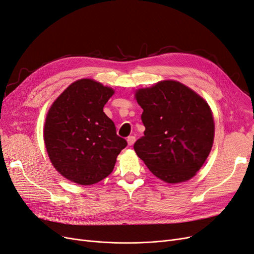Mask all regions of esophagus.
Here are the masks:
<instances>
[{
    "mask_svg": "<svg viewBox=\"0 0 254 254\" xmlns=\"http://www.w3.org/2000/svg\"><path fill=\"white\" fill-rule=\"evenodd\" d=\"M135 140H136V138L134 137V136H129V137H127V144L130 146V145H133L134 143H135Z\"/></svg>",
    "mask_w": 254,
    "mask_h": 254,
    "instance_id": "obj_1",
    "label": "esophagus"
}]
</instances>
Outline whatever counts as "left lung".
I'll list each match as a JSON object with an SVG mask.
<instances>
[{
  "label": "left lung",
  "instance_id": "1",
  "mask_svg": "<svg viewBox=\"0 0 254 254\" xmlns=\"http://www.w3.org/2000/svg\"><path fill=\"white\" fill-rule=\"evenodd\" d=\"M135 99L145 127L144 136L134 144L137 156L165 183L190 180L213 144L214 120L207 101L173 79L136 90Z\"/></svg>",
  "mask_w": 254,
  "mask_h": 254
}]
</instances>
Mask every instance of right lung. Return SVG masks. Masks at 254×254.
I'll return each mask as SVG.
<instances>
[{
    "instance_id": "right-lung-1",
    "label": "right lung",
    "mask_w": 254,
    "mask_h": 254,
    "mask_svg": "<svg viewBox=\"0 0 254 254\" xmlns=\"http://www.w3.org/2000/svg\"><path fill=\"white\" fill-rule=\"evenodd\" d=\"M114 89L91 78L72 82L46 115L44 142L54 168L78 185L108 177L127 141L103 112Z\"/></svg>"
}]
</instances>
